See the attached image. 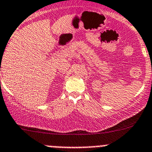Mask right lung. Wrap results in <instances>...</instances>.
Wrapping results in <instances>:
<instances>
[{
  "label": "right lung",
  "mask_w": 152,
  "mask_h": 152,
  "mask_svg": "<svg viewBox=\"0 0 152 152\" xmlns=\"http://www.w3.org/2000/svg\"><path fill=\"white\" fill-rule=\"evenodd\" d=\"M0 70H1V69H0Z\"/></svg>",
  "instance_id": "obj_1"
}]
</instances>
